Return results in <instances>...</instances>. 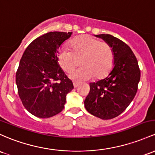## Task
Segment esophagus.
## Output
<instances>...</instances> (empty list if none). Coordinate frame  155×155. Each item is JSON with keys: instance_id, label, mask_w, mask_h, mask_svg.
I'll list each match as a JSON object with an SVG mask.
<instances>
[{"instance_id": "obj_1", "label": "esophagus", "mask_w": 155, "mask_h": 155, "mask_svg": "<svg viewBox=\"0 0 155 155\" xmlns=\"http://www.w3.org/2000/svg\"><path fill=\"white\" fill-rule=\"evenodd\" d=\"M79 85V84H78V83L74 82V88H76Z\"/></svg>"}]
</instances>
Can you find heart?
Listing matches in <instances>:
<instances>
[{"instance_id": "b5f03b06", "label": "heart", "mask_w": 155, "mask_h": 155, "mask_svg": "<svg viewBox=\"0 0 155 155\" xmlns=\"http://www.w3.org/2000/svg\"><path fill=\"white\" fill-rule=\"evenodd\" d=\"M72 50L62 47L57 54L59 64L62 70L69 72L81 59L80 68L75 69L68 74L76 82L87 81L95 76L100 79L110 72L114 62V52L110 44L101 42L89 35H83L71 42Z\"/></svg>"}]
</instances>
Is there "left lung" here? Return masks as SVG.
<instances>
[{
	"label": "left lung",
	"instance_id": "left-lung-1",
	"mask_svg": "<svg viewBox=\"0 0 155 155\" xmlns=\"http://www.w3.org/2000/svg\"><path fill=\"white\" fill-rule=\"evenodd\" d=\"M113 48V69L106 77L90 83L89 94L84 100L88 113L107 120L115 118L130 105L137 91L140 71L135 54L127 44L110 35H98Z\"/></svg>",
	"mask_w": 155,
	"mask_h": 155
}]
</instances>
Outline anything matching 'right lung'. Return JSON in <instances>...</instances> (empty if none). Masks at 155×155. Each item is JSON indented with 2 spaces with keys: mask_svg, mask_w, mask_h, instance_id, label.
Returning <instances> with one entry per match:
<instances>
[{
  "mask_svg": "<svg viewBox=\"0 0 155 155\" xmlns=\"http://www.w3.org/2000/svg\"><path fill=\"white\" fill-rule=\"evenodd\" d=\"M72 32L53 31L35 39L26 48L16 73L18 94L25 108L41 118L56 115L64 109L73 82L59 66V48Z\"/></svg>",
  "mask_w": 155,
  "mask_h": 155,
  "instance_id": "add662e5",
  "label": "right lung"
}]
</instances>
